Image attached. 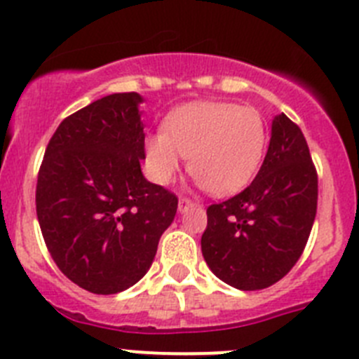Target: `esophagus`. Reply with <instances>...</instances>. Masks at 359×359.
Returning <instances> with one entry per match:
<instances>
[{
    "label": "esophagus",
    "instance_id": "1",
    "mask_svg": "<svg viewBox=\"0 0 359 359\" xmlns=\"http://www.w3.org/2000/svg\"><path fill=\"white\" fill-rule=\"evenodd\" d=\"M189 208H195V202H193V200H189V198H186V196H180L179 211L184 212V211H187Z\"/></svg>",
    "mask_w": 359,
    "mask_h": 359
}]
</instances>
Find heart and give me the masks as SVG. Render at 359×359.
<instances>
[{
	"label": "heart",
	"mask_w": 359,
	"mask_h": 359,
	"mask_svg": "<svg viewBox=\"0 0 359 359\" xmlns=\"http://www.w3.org/2000/svg\"><path fill=\"white\" fill-rule=\"evenodd\" d=\"M268 128L263 114L250 105L198 102L179 107L164 121V132L147 141L150 172L168 184L189 157V172L209 193L232 195L259 170Z\"/></svg>",
	"instance_id": "heart-1"
}]
</instances>
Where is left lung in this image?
Instances as JSON below:
<instances>
[{
  "instance_id": "8db88e82",
  "label": "left lung",
  "mask_w": 359,
  "mask_h": 359,
  "mask_svg": "<svg viewBox=\"0 0 359 359\" xmlns=\"http://www.w3.org/2000/svg\"><path fill=\"white\" fill-rule=\"evenodd\" d=\"M318 175L308 143L286 114L256 179L241 193L208 208L202 254L218 279L252 292L276 284L295 266L316 215Z\"/></svg>"
}]
</instances>
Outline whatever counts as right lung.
<instances>
[{"instance_id": "1", "label": "right lung", "mask_w": 359, "mask_h": 359, "mask_svg": "<svg viewBox=\"0 0 359 359\" xmlns=\"http://www.w3.org/2000/svg\"><path fill=\"white\" fill-rule=\"evenodd\" d=\"M137 93H116L67 116L37 175L35 209L50 256L80 288L123 292L148 272L179 198L141 173Z\"/></svg>"}]
</instances>
